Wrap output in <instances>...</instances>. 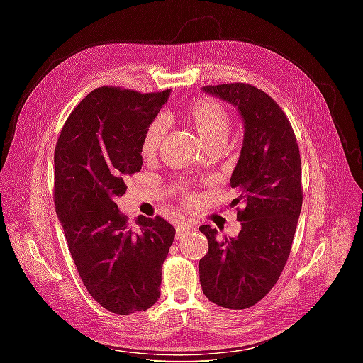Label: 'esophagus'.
<instances>
[{
	"mask_svg": "<svg viewBox=\"0 0 363 363\" xmlns=\"http://www.w3.org/2000/svg\"><path fill=\"white\" fill-rule=\"evenodd\" d=\"M192 224L188 221H179L177 227H175V233H177V239H182L186 233H189V230H192Z\"/></svg>",
	"mask_w": 363,
	"mask_h": 363,
	"instance_id": "34e87169",
	"label": "esophagus"
}]
</instances>
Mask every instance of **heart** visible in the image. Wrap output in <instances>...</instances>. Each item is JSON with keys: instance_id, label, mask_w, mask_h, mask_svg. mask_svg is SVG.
Wrapping results in <instances>:
<instances>
[{"instance_id": "1", "label": "heart", "mask_w": 363, "mask_h": 363, "mask_svg": "<svg viewBox=\"0 0 363 363\" xmlns=\"http://www.w3.org/2000/svg\"><path fill=\"white\" fill-rule=\"evenodd\" d=\"M184 113L199 131L207 148L224 145L230 130H232V119H230V115L223 104L213 100H199L186 107ZM164 133H167L164 119L160 116L152 119L145 130L144 138H142V152L147 156L155 155L162 145Z\"/></svg>"}]
</instances>
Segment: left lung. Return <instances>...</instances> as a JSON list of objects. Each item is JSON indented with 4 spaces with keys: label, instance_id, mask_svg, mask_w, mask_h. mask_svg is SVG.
Instances as JSON below:
<instances>
[{
    "label": "left lung",
    "instance_id": "obj_1",
    "mask_svg": "<svg viewBox=\"0 0 363 363\" xmlns=\"http://www.w3.org/2000/svg\"><path fill=\"white\" fill-rule=\"evenodd\" d=\"M233 104L244 121V142L230 186L239 195L242 225L236 238H216L201 225L208 251L199 263L204 295L225 309H247L277 283L286 265L298 223L303 189L300 150L289 119L263 91L247 83L204 86Z\"/></svg>",
    "mask_w": 363,
    "mask_h": 363
}]
</instances>
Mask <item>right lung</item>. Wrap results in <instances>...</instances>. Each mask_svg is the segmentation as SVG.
<instances>
[{
    "label": "right lung",
    "instance_id": "1",
    "mask_svg": "<svg viewBox=\"0 0 363 363\" xmlns=\"http://www.w3.org/2000/svg\"><path fill=\"white\" fill-rule=\"evenodd\" d=\"M171 91L103 86L77 106L54 151V203L87 292L116 315L147 311L160 296L175 228L159 215L133 230L115 200L142 168V138Z\"/></svg>",
    "mask_w": 363,
    "mask_h": 363
}]
</instances>
